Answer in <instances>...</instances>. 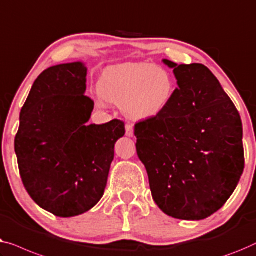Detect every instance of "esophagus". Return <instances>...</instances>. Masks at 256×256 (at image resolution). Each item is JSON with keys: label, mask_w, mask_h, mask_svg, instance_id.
<instances>
[{"label": "esophagus", "mask_w": 256, "mask_h": 256, "mask_svg": "<svg viewBox=\"0 0 256 256\" xmlns=\"http://www.w3.org/2000/svg\"><path fill=\"white\" fill-rule=\"evenodd\" d=\"M125 130H126V136H133V125L132 124H126Z\"/></svg>", "instance_id": "obj_1"}]
</instances>
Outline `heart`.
<instances>
[{"label":"heart","mask_w":256,"mask_h":256,"mask_svg":"<svg viewBox=\"0 0 256 256\" xmlns=\"http://www.w3.org/2000/svg\"><path fill=\"white\" fill-rule=\"evenodd\" d=\"M97 90L103 100L120 104L130 120H150L167 110L174 97L175 78L159 64L128 62L106 68Z\"/></svg>","instance_id":"1"}]
</instances>
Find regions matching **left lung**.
<instances>
[{
    "label": "left lung",
    "mask_w": 256,
    "mask_h": 256,
    "mask_svg": "<svg viewBox=\"0 0 256 256\" xmlns=\"http://www.w3.org/2000/svg\"><path fill=\"white\" fill-rule=\"evenodd\" d=\"M164 64L178 87L162 114L136 124V153L158 206L172 218L202 220L228 202L242 175V123L208 67Z\"/></svg>",
    "instance_id": "1"
}]
</instances>
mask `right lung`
Returning a JSON list of instances; mask_svg holds the SVG:
<instances>
[{
    "label": "right lung",
    "mask_w": 256,
    "mask_h": 256,
    "mask_svg": "<svg viewBox=\"0 0 256 256\" xmlns=\"http://www.w3.org/2000/svg\"><path fill=\"white\" fill-rule=\"evenodd\" d=\"M84 62L50 67L37 78L22 108L15 152L32 200L56 217H75L102 198L114 144L125 125L87 123L94 100L84 95Z\"/></svg>",
    "instance_id": "add662e5"
}]
</instances>
